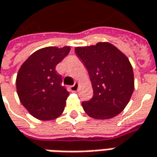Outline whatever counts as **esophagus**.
Instances as JSON below:
<instances>
[{
  "label": "esophagus",
  "mask_w": 157,
  "mask_h": 157,
  "mask_svg": "<svg viewBox=\"0 0 157 157\" xmlns=\"http://www.w3.org/2000/svg\"><path fill=\"white\" fill-rule=\"evenodd\" d=\"M78 83H75L73 86H71L70 87V90H71V92L75 93V92L78 91Z\"/></svg>",
  "instance_id": "34e87169"
}]
</instances>
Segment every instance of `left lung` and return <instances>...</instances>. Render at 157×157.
Segmentation results:
<instances>
[{"mask_svg": "<svg viewBox=\"0 0 157 157\" xmlns=\"http://www.w3.org/2000/svg\"><path fill=\"white\" fill-rule=\"evenodd\" d=\"M75 53L88 71L94 96L82 105L90 117L105 120L125 108L134 92V72L128 58L109 43L77 47Z\"/></svg>", "mask_w": 157, "mask_h": 157, "instance_id": "left-lung-1", "label": "left lung"}]
</instances>
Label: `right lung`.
Returning a JSON list of instances; mask_svg holds the SVG:
<instances>
[{"label":"right lung","instance_id":"1","mask_svg":"<svg viewBox=\"0 0 157 157\" xmlns=\"http://www.w3.org/2000/svg\"><path fill=\"white\" fill-rule=\"evenodd\" d=\"M70 52L69 46L38 50L22 63L16 77L20 101L31 115L42 121L54 120L64 109L69 96L56 66Z\"/></svg>","mask_w":157,"mask_h":157}]
</instances>
